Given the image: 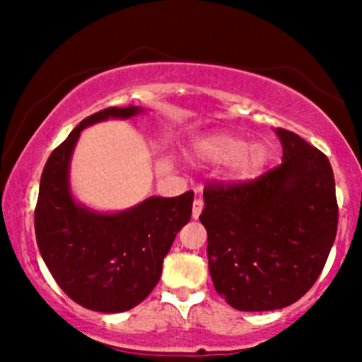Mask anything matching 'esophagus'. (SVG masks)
Segmentation results:
<instances>
[{"label":"esophagus","mask_w":362,"mask_h":362,"mask_svg":"<svg viewBox=\"0 0 362 362\" xmlns=\"http://www.w3.org/2000/svg\"><path fill=\"white\" fill-rule=\"evenodd\" d=\"M202 207H204V201H202L201 197H197V199H195V201H194V204H192V218L197 219L199 216H201Z\"/></svg>","instance_id":"1"}]
</instances>
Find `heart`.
I'll use <instances>...</instances> for the list:
<instances>
[{"mask_svg": "<svg viewBox=\"0 0 362 362\" xmlns=\"http://www.w3.org/2000/svg\"><path fill=\"white\" fill-rule=\"evenodd\" d=\"M197 153L207 161L231 165V175L242 180L260 173L269 158L265 146H252L250 141L235 134H219L202 141Z\"/></svg>", "mask_w": 362, "mask_h": 362, "instance_id": "b5f03b06", "label": "heart"}]
</instances>
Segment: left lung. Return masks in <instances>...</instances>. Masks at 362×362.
I'll use <instances>...</instances> for the list:
<instances>
[{
  "mask_svg": "<svg viewBox=\"0 0 362 362\" xmlns=\"http://www.w3.org/2000/svg\"><path fill=\"white\" fill-rule=\"evenodd\" d=\"M282 161L260 177L209 182L199 216L207 231L218 294L240 311L293 305L322 274L337 235L339 206L330 161L277 127Z\"/></svg>",
  "mask_w": 362,
  "mask_h": 362,
  "instance_id": "1",
  "label": "left lung"
}]
</instances>
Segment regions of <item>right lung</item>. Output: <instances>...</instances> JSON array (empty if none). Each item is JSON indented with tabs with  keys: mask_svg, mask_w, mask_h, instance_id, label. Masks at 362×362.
<instances>
[{
	"mask_svg": "<svg viewBox=\"0 0 362 362\" xmlns=\"http://www.w3.org/2000/svg\"><path fill=\"white\" fill-rule=\"evenodd\" d=\"M141 109L109 107L83 119L49 156L35 206L40 255L59 288L78 305L120 313L155 289L163 259L192 216L194 192L149 197L117 214L91 213L69 194L68 170L80 132L109 117L127 119Z\"/></svg>",
	"mask_w": 362,
	"mask_h": 362,
	"instance_id": "obj_1",
	"label": "right lung"
}]
</instances>
